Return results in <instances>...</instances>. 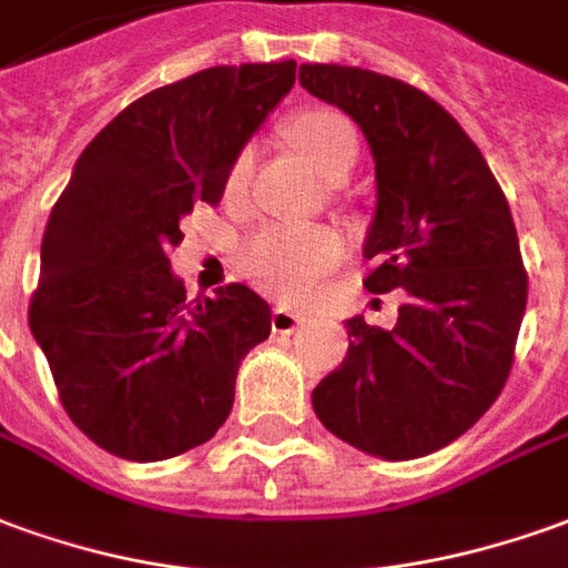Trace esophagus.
Returning a JSON list of instances; mask_svg holds the SVG:
<instances>
[{"label":"esophagus","mask_w":568,"mask_h":568,"mask_svg":"<svg viewBox=\"0 0 568 568\" xmlns=\"http://www.w3.org/2000/svg\"><path fill=\"white\" fill-rule=\"evenodd\" d=\"M297 325H304V316H301V313L288 311V307H273L271 328L276 335H288V332H295Z\"/></svg>","instance_id":"34e87169"}]
</instances>
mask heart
<instances>
[{"instance_id":"b5f03b06","label":"heart","mask_w":568,"mask_h":568,"mask_svg":"<svg viewBox=\"0 0 568 568\" xmlns=\"http://www.w3.org/2000/svg\"><path fill=\"white\" fill-rule=\"evenodd\" d=\"M295 146L325 181L356 160V132L332 110H307L288 125ZM248 153L233 162L230 181L245 174ZM341 240L323 227H271L257 230L243 248V267L261 288L280 297H307L325 273L338 264Z\"/></svg>"}]
</instances>
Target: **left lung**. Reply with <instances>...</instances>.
Instances as JSON below:
<instances>
[{"label": "left lung", "mask_w": 568, "mask_h": 568, "mask_svg": "<svg viewBox=\"0 0 568 568\" xmlns=\"http://www.w3.org/2000/svg\"><path fill=\"white\" fill-rule=\"evenodd\" d=\"M301 85L363 129L375 160L368 292L403 288L394 328L347 320V356L313 412L353 449L408 462L449 446L501 394L526 313L514 217L479 146L406 82L301 63Z\"/></svg>", "instance_id": "8db88e82"}]
</instances>
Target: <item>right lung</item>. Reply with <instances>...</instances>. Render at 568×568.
<instances>
[{"label": "right lung", "mask_w": 568, "mask_h": 568, "mask_svg": "<svg viewBox=\"0 0 568 568\" xmlns=\"http://www.w3.org/2000/svg\"><path fill=\"white\" fill-rule=\"evenodd\" d=\"M295 67H209L138 98L51 209L30 332L67 415L116 458L165 462L212 439L245 353L271 335V304L248 285L187 301L169 248L193 202L221 200Z\"/></svg>", "instance_id": "obj_1"}]
</instances>
